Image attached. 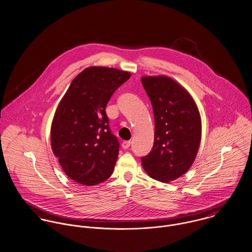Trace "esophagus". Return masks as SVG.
I'll return each mask as SVG.
<instances>
[{
    "label": "esophagus",
    "instance_id": "obj_1",
    "mask_svg": "<svg viewBox=\"0 0 252 252\" xmlns=\"http://www.w3.org/2000/svg\"><path fill=\"white\" fill-rule=\"evenodd\" d=\"M130 144H131L130 141H123L122 147H123V149H127L130 146Z\"/></svg>",
    "mask_w": 252,
    "mask_h": 252
}]
</instances>
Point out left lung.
<instances>
[{"label": "left lung", "instance_id": "obj_1", "mask_svg": "<svg viewBox=\"0 0 252 252\" xmlns=\"http://www.w3.org/2000/svg\"><path fill=\"white\" fill-rule=\"evenodd\" d=\"M142 85L152 102L155 140L151 153L141 158L147 174L169 183L184 175L195 160L201 142V117L190 94L174 79L143 76Z\"/></svg>", "mask_w": 252, "mask_h": 252}]
</instances>
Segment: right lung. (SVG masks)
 <instances>
[{
	"mask_svg": "<svg viewBox=\"0 0 252 252\" xmlns=\"http://www.w3.org/2000/svg\"><path fill=\"white\" fill-rule=\"evenodd\" d=\"M130 76L114 67L90 66L72 80L61 99L51 125V147L74 182L95 186L112 175L120 145L109 128L105 107Z\"/></svg>",
	"mask_w": 252,
	"mask_h": 252,
	"instance_id": "obj_1",
	"label": "right lung"
}]
</instances>
